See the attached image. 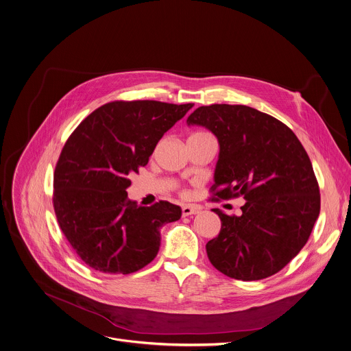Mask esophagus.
<instances>
[{"mask_svg": "<svg viewBox=\"0 0 351 351\" xmlns=\"http://www.w3.org/2000/svg\"><path fill=\"white\" fill-rule=\"evenodd\" d=\"M200 213V207L199 206H195V204H186L182 207V214L183 217H189V215H194Z\"/></svg>", "mask_w": 351, "mask_h": 351, "instance_id": "esophagus-1", "label": "esophagus"}]
</instances>
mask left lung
<instances>
[{
    "mask_svg": "<svg viewBox=\"0 0 351 351\" xmlns=\"http://www.w3.org/2000/svg\"><path fill=\"white\" fill-rule=\"evenodd\" d=\"M219 141L211 200L243 196L242 214L221 218V232L207 242L210 263L242 281L281 271L307 243L320 211L311 160L281 121L245 105L200 106L187 118Z\"/></svg>",
    "mask_w": 351,
    "mask_h": 351,
    "instance_id": "obj_1",
    "label": "left lung"
}]
</instances>
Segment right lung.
Segmentation results:
<instances>
[{
	"label": "right lung",
	"instance_id": "add662e5",
	"mask_svg": "<svg viewBox=\"0 0 351 351\" xmlns=\"http://www.w3.org/2000/svg\"><path fill=\"white\" fill-rule=\"evenodd\" d=\"M193 106L113 101L84 118L66 141L53 172L52 203L64 237L91 269L129 274L156 257L160 228L178 221L182 210L167 200L137 206L128 199L129 178Z\"/></svg>",
	"mask_w": 351,
	"mask_h": 351
}]
</instances>
